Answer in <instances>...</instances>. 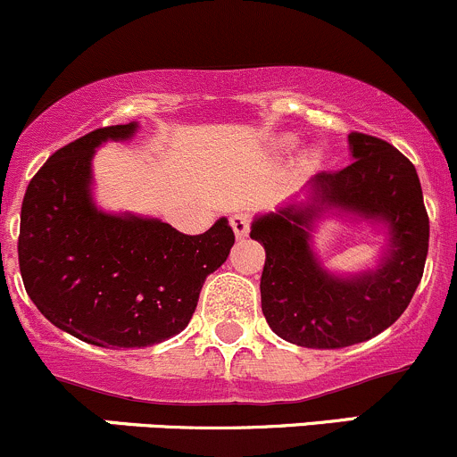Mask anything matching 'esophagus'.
Wrapping results in <instances>:
<instances>
[{
    "instance_id": "esophagus-1",
    "label": "esophagus",
    "mask_w": 457,
    "mask_h": 457,
    "mask_svg": "<svg viewBox=\"0 0 457 457\" xmlns=\"http://www.w3.org/2000/svg\"><path fill=\"white\" fill-rule=\"evenodd\" d=\"M230 227H233L237 237H246L248 230H251V218H248L246 213L230 215Z\"/></svg>"
}]
</instances>
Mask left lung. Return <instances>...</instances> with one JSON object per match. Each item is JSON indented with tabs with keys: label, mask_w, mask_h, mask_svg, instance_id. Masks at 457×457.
Here are the masks:
<instances>
[{
	"label": "left lung",
	"mask_w": 457,
	"mask_h": 457,
	"mask_svg": "<svg viewBox=\"0 0 457 457\" xmlns=\"http://www.w3.org/2000/svg\"><path fill=\"white\" fill-rule=\"evenodd\" d=\"M354 162L312 180V204L288 206L253 222L266 248L262 312L277 337L301 347L337 350L368 341L407 310L425 270L429 215L411 160L376 136L352 131ZM337 205L390 224V253L378 271L352 280L328 276L307 244L312 220Z\"/></svg>",
	"instance_id": "left-lung-1"
}]
</instances>
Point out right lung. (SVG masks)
<instances>
[{
  "instance_id": "add662e5",
  "label": "right lung",
  "mask_w": 457,
  "mask_h": 457,
  "mask_svg": "<svg viewBox=\"0 0 457 457\" xmlns=\"http://www.w3.org/2000/svg\"><path fill=\"white\" fill-rule=\"evenodd\" d=\"M134 131L136 123L101 127L56 149L21 202L17 253L28 297L59 330L98 347H147L185 330L206 275L235 244L224 218L185 235L92 204L94 149Z\"/></svg>"
}]
</instances>
